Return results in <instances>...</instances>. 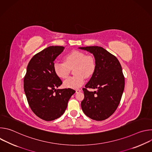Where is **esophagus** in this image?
<instances>
[{
    "label": "esophagus",
    "mask_w": 152,
    "mask_h": 152,
    "mask_svg": "<svg viewBox=\"0 0 152 152\" xmlns=\"http://www.w3.org/2000/svg\"><path fill=\"white\" fill-rule=\"evenodd\" d=\"M80 91H81V90H80V89H77V90H76V93H79Z\"/></svg>",
    "instance_id": "esophagus-1"
}]
</instances>
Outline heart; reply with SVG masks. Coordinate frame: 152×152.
<instances>
[{
	"instance_id": "b5f03b06",
	"label": "heart",
	"mask_w": 152,
	"mask_h": 152,
	"mask_svg": "<svg viewBox=\"0 0 152 152\" xmlns=\"http://www.w3.org/2000/svg\"><path fill=\"white\" fill-rule=\"evenodd\" d=\"M64 62L55 61L53 69L55 75L61 79L68 77L70 69H74V76L70 77L64 82L65 87L77 88L85 82V76L91 77L96 69V62L94 57L86 55L79 50H73L67 53L64 58Z\"/></svg>"
}]
</instances>
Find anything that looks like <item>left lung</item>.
<instances>
[{"label": "left lung", "mask_w": 152, "mask_h": 152, "mask_svg": "<svg viewBox=\"0 0 152 152\" xmlns=\"http://www.w3.org/2000/svg\"><path fill=\"white\" fill-rule=\"evenodd\" d=\"M79 49L93 53L96 69L82 90L84 99L81 107L84 114L96 121L109 118L115 111L124 88V77L118 59L102 47L89 46ZM87 88H97L89 92Z\"/></svg>", "instance_id": "obj_1"}]
</instances>
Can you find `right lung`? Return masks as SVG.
<instances>
[{
    "label": "right lung",
    "mask_w": 152,
    "mask_h": 152,
    "mask_svg": "<svg viewBox=\"0 0 152 152\" xmlns=\"http://www.w3.org/2000/svg\"><path fill=\"white\" fill-rule=\"evenodd\" d=\"M64 49L63 46H50L35 54L28 65L24 77V90L31 109L45 121L60 117L76 92L71 88L56 89L62 82L55 75L53 65Z\"/></svg>",
    "instance_id": "obj_1"
}]
</instances>
